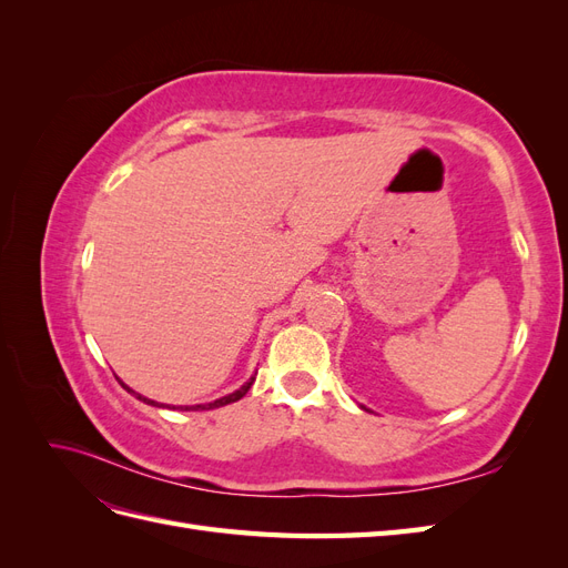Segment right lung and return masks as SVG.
Wrapping results in <instances>:
<instances>
[{
  "mask_svg": "<svg viewBox=\"0 0 568 568\" xmlns=\"http://www.w3.org/2000/svg\"><path fill=\"white\" fill-rule=\"evenodd\" d=\"M253 382H255V376H251V382H246L242 388L239 390H234V393H230V395H225V398H220V400H213V403H205V405H194V407H182V409H213V407H222V405H230V403H236V400H242L244 395L248 393V388L253 386ZM125 386V384H123ZM128 388V386H125ZM130 390V388H128ZM130 393H134V390H130ZM136 395V393H134ZM136 398L140 400H144V403H149V405H161V403H153V400H146V398H142V395H136Z\"/></svg>",
  "mask_w": 568,
  "mask_h": 568,
  "instance_id": "1",
  "label": "right lung"
}]
</instances>
